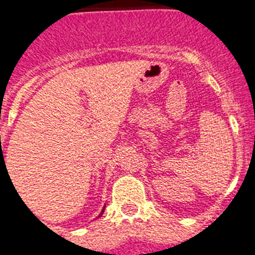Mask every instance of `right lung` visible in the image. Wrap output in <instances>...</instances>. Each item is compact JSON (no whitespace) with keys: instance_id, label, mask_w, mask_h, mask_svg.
I'll list each match as a JSON object with an SVG mask.
<instances>
[{"instance_id":"1","label":"right lung","mask_w":255,"mask_h":255,"mask_svg":"<svg viewBox=\"0 0 255 255\" xmlns=\"http://www.w3.org/2000/svg\"><path fill=\"white\" fill-rule=\"evenodd\" d=\"M103 212H105V207H103V209H102V212H101V215H100V216H98V217H101V216H102V215H103Z\"/></svg>"}]
</instances>
